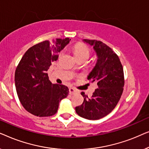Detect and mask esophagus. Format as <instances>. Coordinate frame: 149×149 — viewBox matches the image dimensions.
Returning a JSON list of instances; mask_svg holds the SVG:
<instances>
[{
  "mask_svg": "<svg viewBox=\"0 0 149 149\" xmlns=\"http://www.w3.org/2000/svg\"><path fill=\"white\" fill-rule=\"evenodd\" d=\"M77 92H78V91H77V89H75L74 88H73V87H70V88H69V93H70V95H74Z\"/></svg>",
  "mask_w": 149,
  "mask_h": 149,
  "instance_id": "1",
  "label": "esophagus"
}]
</instances>
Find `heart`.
Instances as JSON below:
<instances>
[{
  "label": "heart",
  "mask_w": 149,
  "mask_h": 149,
  "mask_svg": "<svg viewBox=\"0 0 149 149\" xmlns=\"http://www.w3.org/2000/svg\"><path fill=\"white\" fill-rule=\"evenodd\" d=\"M73 54L77 60L81 59H88L90 56V50L86 45L83 43L76 44L72 49Z\"/></svg>",
  "instance_id": "heart-1"
}]
</instances>
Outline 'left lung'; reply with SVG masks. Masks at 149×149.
I'll use <instances>...</instances> for the list:
<instances>
[{
  "mask_svg": "<svg viewBox=\"0 0 149 149\" xmlns=\"http://www.w3.org/2000/svg\"><path fill=\"white\" fill-rule=\"evenodd\" d=\"M92 45L97 56V62L87 77L91 83L97 82L98 88L88 97L84 92L83 103L75 108L80 117L97 120L111 113L119 102L123 93L124 73L119 57L107 45L100 40H83Z\"/></svg>",
  "mask_w": 149,
  "mask_h": 149,
  "instance_id": "obj_1",
  "label": "left lung"
}]
</instances>
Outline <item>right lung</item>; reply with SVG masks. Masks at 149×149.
Instances as JSON below:
<instances>
[{"instance_id":"obj_1","label":"right lung","mask_w":149,"mask_h":149,"mask_svg":"<svg viewBox=\"0 0 149 149\" xmlns=\"http://www.w3.org/2000/svg\"><path fill=\"white\" fill-rule=\"evenodd\" d=\"M70 40L66 38L40 42L28 49L19 61L15 72L16 91L22 105L32 115H54L60 102L68 95V87L53 84L47 70Z\"/></svg>"}]
</instances>
